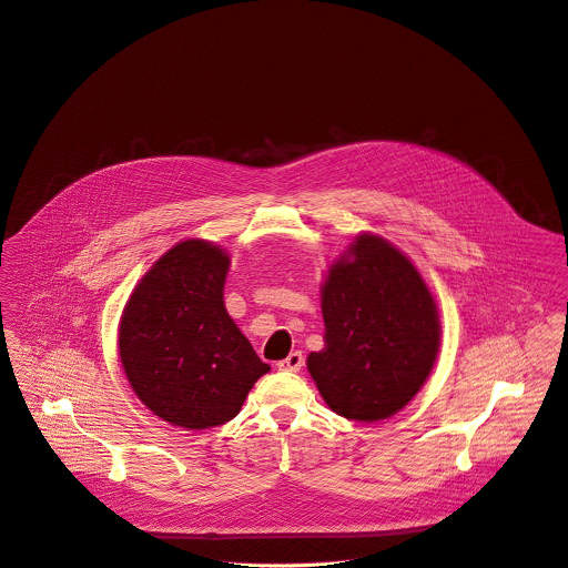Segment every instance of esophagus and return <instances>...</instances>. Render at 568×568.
<instances>
[{
	"instance_id": "1",
	"label": "esophagus",
	"mask_w": 568,
	"mask_h": 568,
	"mask_svg": "<svg viewBox=\"0 0 568 568\" xmlns=\"http://www.w3.org/2000/svg\"><path fill=\"white\" fill-rule=\"evenodd\" d=\"M304 365V354L302 352H291L286 358L277 363L280 372H300Z\"/></svg>"
}]
</instances>
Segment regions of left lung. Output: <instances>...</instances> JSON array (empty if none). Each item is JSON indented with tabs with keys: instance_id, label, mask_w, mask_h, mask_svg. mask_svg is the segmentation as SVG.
<instances>
[{
	"instance_id": "obj_1",
	"label": "left lung",
	"mask_w": 568,
	"mask_h": 568,
	"mask_svg": "<svg viewBox=\"0 0 568 568\" xmlns=\"http://www.w3.org/2000/svg\"><path fill=\"white\" fill-rule=\"evenodd\" d=\"M324 349L308 372L336 415L381 422L403 410L437 361L442 324L433 293L396 244L358 234L322 284Z\"/></svg>"
}]
</instances>
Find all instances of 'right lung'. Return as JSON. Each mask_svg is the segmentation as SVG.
<instances>
[{"instance_id": "right-lung-1", "label": "right lung", "mask_w": 568, "mask_h": 568, "mask_svg": "<svg viewBox=\"0 0 568 568\" xmlns=\"http://www.w3.org/2000/svg\"><path fill=\"white\" fill-rule=\"evenodd\" d=\"M230 262L219 244H174L138 282L118 325L120 361L135 396L185 430L234 419L271 369L225 308Z\"/></svg>"}]
</instances>
